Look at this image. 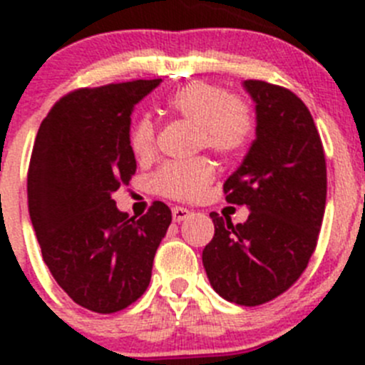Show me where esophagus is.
Segmentation results:
<instances>
[{"instance_id": "obj_1", "label": "esophagus", "mask_w": 365, "mask_h": 365, "mask_svg": "<svg viewBox=\"0 0 365 365\" xmlns=\"http://www.w3.org/2000/svg\"><path fill=\"white\" fill-rule=\"evenodd\" d=\"M190 214H192V212L186 210V208H182V206H173L172 208V215H173V221L175 222L185 221V219L190 217Z\"/></svg>"}]
</instances>
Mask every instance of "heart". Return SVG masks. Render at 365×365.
<instances>
[{"instance_id":"obj_1","label":"heart","mask_w":365,"mask_h":365,"mask_svg":"<svg viewBox=\"0 0 365 365\" xmlns=\"http://www.w3.org/2000/svg\"><path fill=\"white\" fill-rule=\"evenodd\" d=\"M168 111L197 125V146L228 157L247 146L254 131L250 106L222 87L192 82L180 87L166 102ZM131 150L140 160H150L157 151V125L140 117L131 130ZM214 164L195 159L182 164H166L155 173L151 186L159 195L175 201H195L214 180Z\"/></svg>"}]
</instances>
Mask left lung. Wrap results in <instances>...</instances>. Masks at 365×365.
I'll return each mask as SVG.
<instances>
[{"mask_svg":"<svg viewBox=\"0 0 365 365\" xmlns=\"http://www.w3.org/2000/svg\"><path fill=\"white\" fill-rule=\"evenodd\" d=\"M243 87L256 102V138L222 190L250 215L232 225L212 212L215 234L202 265L219 296L256 307L307 269L325 212L327 168L311 111L294 93L263 80Z\"/></svg>","mask_w":365,"mask_h":365,"instance_id":"obj_1","label":"left lung"}]
</instances>
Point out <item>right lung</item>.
<instances>
[{
    "label": "right lung",
    "mask_w": 365,
    "mask_h": 365,
    "mask_svg": "<svg viewBox=\"0 0 365 365\" xmlns=\"http://www.w3.org/2000/svg\"><path fill=\"white\" fill-rule=\"evenodd\" d=\"M160 82L71 91L43 118L32 148L29 214L45 265L74 303L100 314L130 307L146 292L172 222L164 202L135 219L111 197L137 170L131 113Z\"/></svg>",
    "instance_id": "right-lung-1"
}]
</instances>
